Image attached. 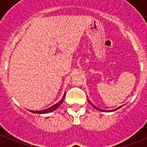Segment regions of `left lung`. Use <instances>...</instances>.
Wrapping results in <instances>:
<instances>
[{
  "instance_id": "left-lung-1",
  "label": "left lung",
  "mask_w": 147,
  "mask_h": 147,
  "mask_svg": "<svg viewBox=\"0 0 147 147\" xmlns=\"http://www.w3.org/2000/svg\"><path fill=\"white\" fill-rule=\"evenodd\" d=\"M88 102H89V103L90 104V105H92V106H93V107H94L95 109H96V110H100V111H102V112H113V111H115V110H118V109H119V108H121V107H122V106H120V107H117V108L116 109H114V110H102V109H99V108H98V107H96V106H95L94 105H93V103H92L91 102H90V101L89 99H88Z\"/></svg>"
}]
</instances>
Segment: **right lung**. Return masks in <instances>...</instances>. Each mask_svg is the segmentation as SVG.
<instances>
[{"mask_svg": "<svg viewBox=\"0 0 147 147\" xmlns=\"http://www.w3.org/2000/svg\"><path fill=\"white\" fill-rule=\"evenodd\" d=\"M65 93L64 96H63V97H62V99H61L59 102H58L57 103L55 104V105H54L53 106H51V107H49V108L45 109V110H37V111L30 110V112L33 113H36V114H45V113H51V112H53V111H54L56 109L58 108V107H59V106L62 105V102H63V101H64V99H65Z\"/></svg>", "mask_w": 147, "mask_h": 147, "instance_id": "1", "label": "right lung"}]
</instances>
